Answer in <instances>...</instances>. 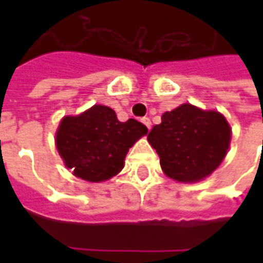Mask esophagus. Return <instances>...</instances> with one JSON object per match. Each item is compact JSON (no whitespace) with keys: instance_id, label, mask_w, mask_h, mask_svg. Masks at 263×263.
<instances>
[{"instance_id":"esophagus-1","label":"esophagus","mask_w":263,"mask_h":263,"mask_svg":"<svg viewBox=\"0 0 263 263\" xmlns=\"http://www.w3.org/2000/svg\"><path fill=\"white\" fill-rule=\"evenodd\" d=\"M142 123H143V124H145L147 128H151V126H152V123H151V118H149V117H145V118H142Z\"/></svg>"}]
</instances>
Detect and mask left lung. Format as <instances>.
<instances>
[{
  "mask_svg": "<svg viewBox=\"0 0 263 263\" xmlns=\"http://www.w3.org/2000/svg\"><path fill=\"white\" fill-rule=\"evenodd\" d=\"M231 139L224 116L183 104L161 117L147 142L157 149L162 171L183 183L208 177L222 162Z\"/></svg>",
  "mask_w": 263,
  "mask_h": 263,
  "instance_id": "1",
  "label": "left lung"
}]
</instances>
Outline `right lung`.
<instances>
[{
    "mask_svg": "<svg viewBox=\"0 0 263 263\" xmlns=\"http://www.w3.org/2000/svg\"><path fill=\"white\" fill-rule=\"evenodd\" d=\"M146 133V126L135 118L121 123L114 109L93 105L80 116L64 117L55 142L74 176L98 183L121 171L128 147Z\"/></svg>",
    "mask_w": 263,
    "mask_h": 263,
    "instance_id": "right-lung-1",
    "label": "right lung"
}]
</instances>
